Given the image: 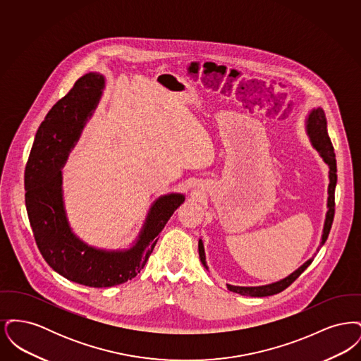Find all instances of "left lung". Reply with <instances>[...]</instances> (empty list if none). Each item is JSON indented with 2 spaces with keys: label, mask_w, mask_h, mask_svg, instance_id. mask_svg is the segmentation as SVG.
<instances>
[{
  "label": "left lung",
  "mask_w": 361,
  "mask_h": 361,
  "mask_svg": "<svg viewBox=\"0 0 361 361\" xmlns=\"http://www.w3.org/2000/svg\"><path fill=\"white\" fill-rule=\"evenodd\" d=\"M305 128H306V134L309 137L311 146L318 152V154L321 155V158L324 159V162L326 164L327 168H329V173H327V177H329L327 211L326 215H325L324 228H322L321 242H319V246L317 249V252H318L324 246V243L326 242L327 235L330 233L331 224H333V218H334V190H336V185H337V165H336L334 149H333V145H331L330 137H329V134H327L326 116H325V112H324V109L321 106L310 109L309 114L306 116V121H305ZM199 256H200V261H202L203 267L208 271L206 252H204V245H203V240L202 238L199 240ZM314 256L309 258L298 269H295L292 274L286 276L281 280H277V281L269 283V284H264V286H250V287L226 284L227 290L235 292V293H240V295H243V296H255V298L275 295V293H279V292L286 290L288 286H291L292 283L306 271V268L312 262Z\"/></svg>",
  "instance_id": "left-lung-1"
}]
</instances>
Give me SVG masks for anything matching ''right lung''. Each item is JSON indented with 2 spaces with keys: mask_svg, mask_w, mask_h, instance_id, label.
<instances>
[{
  "mask_svg": "<svg viewBox=\"0 0 361 361\" xmlns=\"http://www.w3.org/2000/svg\"><path fill=\"white\" fill-rule=\"evenodd\" d=\"M104 89L105 77L100 73H87L77 80L42 121L24 174L27 214L42 256L56 274L93 288L134 279L173 212L185 200L181 192L158 196L149 207L137 238L127 247H97L74 233L65 207L62 168L93 116Z\"/></svg>",
  "mask_w": 361,
  "mask_h": 361,
  "instance_id": "add662e5",
  "label": "right lung"
}]
</instances>
